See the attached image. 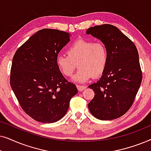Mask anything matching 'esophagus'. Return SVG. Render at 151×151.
<instances>
[{
	"mask_svg": "<svg viewBox=\"0 0 151 151\" xmlns=\"http://www.w3.org/2000/svg\"><path fill=\"white\" fill-rule=\"evenodd\" d=\"M76 87H77L78 90L80 91H83L84 89H85L86 88V86H82V85H79V84H77L76 85Z\"/></svg>",
	"mask_w": 151,
	"mask_h": 151,
	"instance_id": "obj_1",
	"label": "esophagus"
}]
</instances>
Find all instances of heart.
Segmentation results:
<instances>
[{
	"label": "heart",
	"instance_id": "1",
	"mask_svg": "<svg viewBox=\"0 0 151 151\" xmlns=\"http://www.w3.org/2000/svg\"><path fill=\"white\" fill-rule=\"evenodd\" d=\"M67 54H59L56 64L64 76L71 77L78 65L80 67L73 80L84 82L91 78L101 76L108 63V51L104 43L86 39H78L67 49Z\"/></svg>",
	"mask_w": 151,
	"mask_h": 151
}]
</instances>
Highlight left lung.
<instances>
[{"instance_id":"left-lung-1","label":"left lung","mask_w":151,"mask_h":151,"mask_svg":"<svg viewBox=\"0 0 151 151\" xmlns=\"http://www.w3.org/2000/svg\"><path fill=\"white\" fill-rule=\"evenodd\" d=\"M86 34L100 39L108 51V63L100 80L88 87L95 96L90 112L101 120L122 116L133 105L142 80L137 47L116 27L109 24L88 28Z\"/></svg>"}]
</instances>
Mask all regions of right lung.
<instances>
[{
	"label": "right lung",
	"mask_w": 151,
	"mask_h": 151,
	"mask_svg": "<svg viewBox=\"0 0 151 151\" xmlns=\"http://www.w3.org/2000/svg\"><path fill=\"white\" fill-rule=\"evenodd\" d=\"M71 36L63 31L43 29L22 44L13 57L10 85L22 110L40 122L63 118L78 93L56 64L58 54Z\"/></svg>",
	"instance_id": "add662e5"
}]
</instances>
